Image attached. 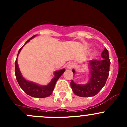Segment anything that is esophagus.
<instances>
[{
    "label": "esophagus",
    "mask_w": 127,
    "mask_h": 127,
    "mask_svg": "<svg viewBox=\"0 0 127 127\" xmlns=\"http://www.w3.org/2000/svg\"><path fill=\"white\" fill-rule=\"evenodd\" d=\"M74 66V64L73 62H69L67 65V67L68 69H72Z\"/></svg>",
    "instance_id": "1"
}]
</instances>
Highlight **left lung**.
Masks as SVG:
<instances>
[{
  "instance_id": "1",
  "label": "left lung",
  "mask_w": 127,
  "mask_h": 127,
  "mask_svg": "<svg viewBox=\"0 0 127 127\" xmlns=\"http://www.w3.org/2000/svg\"><path fill=\"white\" fill-rule=\"evenodd\" d=\"M101 56L102 60H92L88 62V70L90 75L87 83L76 84L71 81L70 86L76 95L81 97H94L104 87L108 77L111 64L108 50L106 48L102 51ZM72 72L74 74V69Z\"/></svg>"
}]
</instances>
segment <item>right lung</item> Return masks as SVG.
<instances>
[{
    "mask_svg": "<svg viewBox=\"0 0 127 127\" xmlns=\"http://www.w3.org/2000/svg\"><path fill=\"white\" fill-rule=\"evenodd\" d=\"M35 36L36 35H34V36L30 38L25 43V44L27 43L28 42H29L30 39H33ZM23 46L19 50L18 53L17 58H16V60L15 61V75L16 80H17L18 83L20 87L22 88V89L29 96H31L32 97H35V98H45V97H49L52 94L54 88H55L56 82L59 79V77L64 74V72L65 71V69H63L62 70H57V71L55 72H54V76H55L51 79V81L48 83V85H40L37 83H35L34 82L27 81L22 76V73H21V72L19 69L18 64L17 62L18 56L20 51L23 48Z\"/></svg>",
    "mask_w": 127,
    "mask_h": 127,
    "instance_id": "right-lung-1",
    "label": "right lung"
}]
</instances>
